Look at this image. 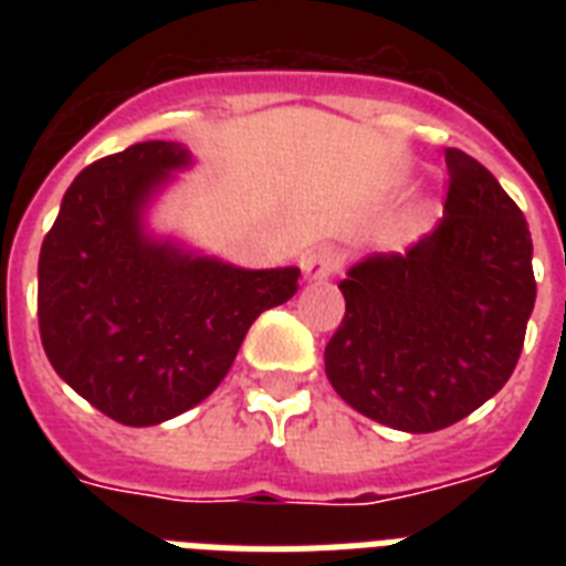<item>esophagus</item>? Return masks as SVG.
Listing matches in <instances>:
<instances>
[{"mask_svg":"<svg viewBox=\"0 0 566 566\" xmlns=\"http://www.w3.org/2000/svg\"><path fill=\"white\" fill-rule=\"evenodd\" d=\"M344 264V255L332 247H319L314 252L302 258V275H305V282L308 284H317V282H326L332 275L340 270Z\"/></svg>","mask_w":566,"mask_h":566,"instance_id":"1","label":"esophagus"}]
</instances>
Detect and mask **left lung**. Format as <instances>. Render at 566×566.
<instances>
[{
    "mask_svg": "<svg viewBox=\"0 0 566 566\" xmlns=\"http://www.w3.org/2000/svg\"><path fill=\"white\" fill-rule=\"evenodd\" d=\"M443 220L405 252H373L337 287L346 314L326 376L355 411L426 434L502 390L535 308L532 234L500 181L447 149Z\"/></svg>",
    "mask_w": 566,
    "mask_h": 566,
    "instance_id": "obj_1",
    "label": "left lung"
}]
</instances>
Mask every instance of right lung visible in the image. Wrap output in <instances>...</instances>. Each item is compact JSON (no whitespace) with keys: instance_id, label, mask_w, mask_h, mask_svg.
<instances>
[{"instance_id":"add662e5","label":"right lung","mask_w":566,"mask_h":566,"mask_svg":"<svg viewBox=\"0 0 566 566\" xmlns=\"http://www.w3.org/2000/svg\"><path fill=\"white\" fill-rule=\"evenodd\" d=\"M193 164L146 140L84 167L40 247V340L55 373L123 426H158L213 394L258 314L300 266L243 270L155 234L149 211Z\"/></svg>"}]
</instances>
